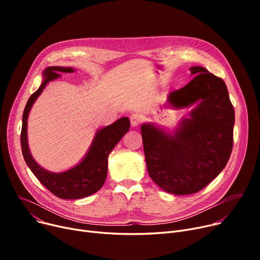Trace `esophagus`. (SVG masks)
<instances>
[{
  "mask_svg": "<svg viewBox=\"0 0 260 260\" xmlns=\"http://www.w3.org/2000/svg\"><path fill=\"white\" fill-rule=\"evenodd\" d=\"M131 124L133 126H137L139 125V123L141 121V116L138 114V113H134L131 115Z\"/></svg>",
  "mask_w": 260,
  "mask_h": 260,
  "instance_id": "esophagus-1",
  "label": "esophagus"
}]
</instances>
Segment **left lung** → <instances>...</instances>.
Masks as SVG:
<instances>
[{
	"label": "left lung",
	"mask_w": 260,
	"mask_h": 260,
	"mask_svg": "<svg viewBox=\"0 0 260 260\" xmlns=\"http://www.w3.org/2000/svg\"><path fill=\"white\" fill-rule=\"evenodd\" d=\"M194 78L169 93L172 107L197 103L174 134L152 123L141 125L147 172L163 190L188 195L206 187L225 168L233 148L234 107L222 79L206 68H189Z\"/></svg>",
	"instance_id": "1"
}]
</instances>
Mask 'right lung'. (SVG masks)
<instances>
[{
	"mask_svg": "<svg viewBox=\"0 0 260 260\" xmlns=\"http://www.w3.org/2000/svg\"><path fill=\"white\" fill-rule=\"evenodd\" d=\"M74 71L72 67L61 66H49L44 70L42 84L30 95L25 106L21 131V146L26 165L41 183L61 199H80L98 192L107 176L108 155L131 126L129 119L123 117L113 124L98 129L85 157L79 165L66 172L51 173L40 167L32 158L27 141V119L30 108L48 82L61 77V73H74Z\"/></svg>",
	"mask_w": 260,
	"mask_h": 260,
	"instance_id": "obj_1",
	"label": "right lung"
}]
</instances>
